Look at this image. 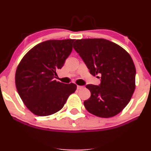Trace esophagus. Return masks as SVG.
Returning <instances> with one entry per match:
<instances>
[{
    "mask_svg": "<svg viewBox=\"0 0 151 151\" xmlns=\"http://www.w3.org/2000/svg\"><path fill=\"white\" fill-rule=\"evenodd\" d=\"M83 88H84V86H79V85H77V89H78V90H81V89H82Z\"/></svg>",
    "mask_w": 151,
    "mask_h": 151,
    "instance_id": "esophagus-1",
    "label": "esophagus"
}]
</instances>
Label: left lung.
Here are the masks:
<instances>
[{
    "label": "left lung",
    "instance_id": "obj_1",
    "mask_svg": "<svg viewBox=\"0 0 151 151\" xmlns=\"http://www.w3.org/2000/svg\"><path fill=\"white\" fill-rule=\"evenodd\" d=\"M73 47L90 74L101 76L99 85L86 86L91 92L84 101L86 109L101 118L117 115L129 104L136 87L131 57L119 45L102 38L77 40Z\"/></svg>",
    "mask_w": 151,
    "mask_h": 151
}]
</instances>
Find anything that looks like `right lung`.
Here are the masks:
<instances>
[{"label":"right lung","instance_id":"add662e5","mask_svg":"<svg viewBox=\"0 0 151 151\" xmlns=\"http://www.w3.org/2000/svg\"><path fill=\"white\" fill-rule=\"evenodd\" d=\"M74 40H50L32 47L22 58L15 72L17 91L24 104L40 116L61 110L77 89L73 83L54 79L72 50Z\"/></svg>","mask_w":151,"mask_h":151}]
</instances>
